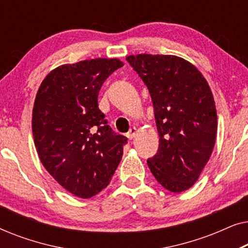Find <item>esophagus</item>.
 <instances>
[{
    "instance_id": "obj_1",
    "label": "esophagus",
    "mask_w": 248,
    "mask_h": 248,
    "mask_svg": "<svg viewBox=\"0 0 248 248\" xmlns=\"http://www.w3.org/2000/svg\"><path fill=\"white\" fill-rule=\"evenodd\" d=\"M137 132H138L137 127H132V128H130V131H128V133L126 134V137L130 139V140H132V139L135 138V135H137Z\"/></svg>"
}]
</instances>
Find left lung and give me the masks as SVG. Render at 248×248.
<instances>
[{"label": "left lung", "mask_w": 248, "mask_h": 248, "mask_svg": "<svg viewBox=\"0 0 248 248\" xmlns=\"http://www.w3.org/2000/svg\"><path fill=\"white\" fill-rule=\"evenodd\" d=\"M148 87L159 148L148 166L159 184L174 193L194 185L216 143L217 109L203 74L182 57L138 54L126 57Z\"/></svg>", "instance_id": "8db88e82"}]
</instances>
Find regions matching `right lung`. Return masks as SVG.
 I'll list each match as a JSON object with an SVG mask.
<instances>
[{"mask_svg": "<svg viewBox=\"0 0 248 248\" xmlns=\"http://www.w3.org/2000/svg\"><path fill=\"white\" fill-rule=\"evenodd\" d=\"M118 59H91L50 71L37 91L32 135L39 159L59 184L90 199L109 184L127 139L111 131L98 108L105 80Z\"/></svg>", "mask_w": 248, "mask_h": 248, "instance_id": "add662e5", "label": "right lung"}]
</instances>
